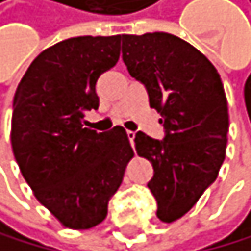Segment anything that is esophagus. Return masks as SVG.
<instances>
[{
  "label": "esophagus",
  "mask_w": 251,
  "mask_h": 251,
  "mask_svg": "<svg viewBox=\"0 0 251 251\" xmlns=\"http://www.w3.org/2000/svg\"><path fill=\"white\" fill-rule=\"evenodd\" d=\"M135 132H132V130H127V136H128V140H130V144L132 146H135Z\"/></svg>",
  "instance_id": "34e87169"
}]
</instances>
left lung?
Wrapping results in <instances>:
<instances>
[{"label":"left lung","mask_w":251,"mask_h":251,"mask_svg":"<svg viewBox=\"0 0 251 251\" xmlns=\"http://www.w3.org/2000/svg\"><path fill=\"white\" fill-rule=\"evenodd\" d=\"M123 60L161 115L163 140L138 132L135 149L152 163L147 186L156 216L171 224L197 203L225 160L230 123L224 85L199 49L166 32L123 35Z\"/></svg>","instance_id":"1"}]
</instances>
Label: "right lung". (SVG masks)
<instances>
[{
  "label": "right lung",
  "mask_w": 251,
  "mask_h": 251,
  "mask_svg": "<svg viewBox=\"0 0 251 251\" xmlns=\"http://www.w3.org/2000/svg\"><path fill=\"white\" fill-rule=\"evenodd\" d=\"M123 35L74 37L45 49L13 96L12 151L34 196L71 230L107 217L133 149L123 127L96 132V82L119 60Z\"/></svg>",
  "instance_id": "add662e5"
}]
</instances>
